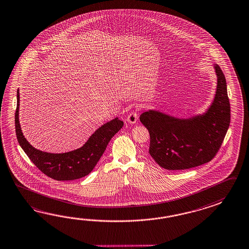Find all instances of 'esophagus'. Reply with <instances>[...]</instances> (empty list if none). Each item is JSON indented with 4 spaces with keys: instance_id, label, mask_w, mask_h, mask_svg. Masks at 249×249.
I'll list each match as a JSON object with an SVG mask.
<instances>
[{
    "instance_id": "1",
    "label": "esophagus",
    "mask_w": 249,
    "mask_h": 249,
    "mask_svg": "<svg viewBox=\"0 0 249 249\" xmlns=\"http://www.w3.org/2000/svg\"><path fill=\"white\" fill-rule=\"evenodd\" d=\"M138 114L136 111H131L128 115H127V122L131 124H135L138 121Z\"/></svg>"
}]
</instances>
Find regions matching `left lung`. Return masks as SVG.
<instances>
[{
    "label": "left lung",
    "instance_id": "left-lung-1",
    "mask_svg": "<svg viewBox=\"0 0 249 249\" xmlns=\"http://www.w3.org/2000/svg\"><path fill=\"white\" fill-rule=\"evenodd\" d=\"M218 77L214 100L204 115L179 120L159 111L143 112L139 119L150 134L149 154L169 171L205 164L221 148L231 122L226 78L215 65Z\"/></svg>",
    "mask_w": 249,
    "mask_h": 249
}]
</instances>
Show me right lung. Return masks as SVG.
Instances as JSON below:
<instances>
[{"label": "right lung", "mask_w": 249, "mask_h": 249, "mask_svg": "<svg viewBox=\"0 0 249 249\" xmlns=\"http://www.w3.org/2000/svg\"><path fill=\"white\" fill-rule=\"evenodd\" d=\"M17 99L15 129L18 141L34 164L46 176L56 180H73L89 175L105 153L111 138L123 127V122L116 118L99 127L79 149L64 154L45 153L34 148L24 138L18 122V89Z\"/></svg>", "instance_id": "1"}]
</instances>
